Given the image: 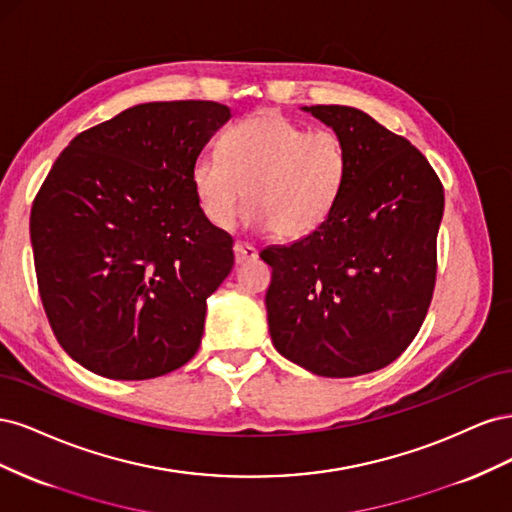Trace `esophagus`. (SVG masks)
Wrapping results in <instances>:
<instances>
[{"instance_id":"1","label":"esophagus","mask_w":512,"mask_h":512,"mask_svg":"<svg viewBox=\"0 0 512 512\" xmlns=\"http://www.w3.org/2000/svg\"><path fill=\"white\" fill-rule=\"evenodd\" d=\"M235 260L237 265H243V262H250V260H256L258 258V250L254 245H247V243H235Z\"/></svg>"}]
</instances>
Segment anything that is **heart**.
Returning <instances> with one entry per match:
<instances>
[{"instance_id":"b5f03b06","label":"heart","mask_w":512,"mask_h":512,"mask_svg":"<svg viewBox=\"0 0 512 512\" xmlns=\"http://www.w3.org/2000/svg\"><path fill=\"white\" fill-rule=\"evenodd\" d=\"M348 170V149L335 132H307L280 113L262 111L224 132L220 158L198 156L190 181L215 228L230 230L247 203L252 226L290 241L329 220Z\"/></svg>"}]
</instances>
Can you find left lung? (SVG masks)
Returning a JSON list of instances; mask_svg holds the SVG:
<instances>
[{
	"mask_svg": "<svg viewBox=\"0 0 512 512\" xmlns=\"http://www.w3.org/2000/svg\"><path fill=\"white\" fill-rule=\"evenodd\" d=\"M342 138L348 181L329 220L269 245L267 320L275 350L316 376L352 378L393 363L436 286L442 183L421 151L352 106H303Z\"/></svg>",
	"mask_w": 512,
	"mask_h": 512,
	"instance_id": "8db88e82",
	"label": "left lung"
}]
</instances>
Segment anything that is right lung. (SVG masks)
<instances>
[{"instance_id": "right-lung-1", "label": "right lung", "mask_w": 512, "mask_h": 512, "mask_svg": "<svg viewBox=\"0 0 512 512\" xmlns=\"http://www.w3.org/2000/svg\"><path fill=\"white\" fill-rule=\"evenodd\" d=\"M228 119L207 100L138 104L74 136L46 175L29 218L40 299L94 374L149 380L196 354L235 254L190 170Z\"/></svg>"}]
</instances>
